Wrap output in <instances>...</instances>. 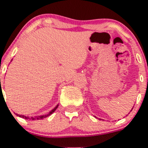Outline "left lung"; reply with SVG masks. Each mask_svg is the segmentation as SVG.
<instances>
[{
  "instance_id": "8db88e82",
  "label": "left lung",
  "mask_w": 148,
  "mask_h": 148,
  "mask_svg": "<svg viewBox=\"0 0 148 148\" xmlns=\"http://www.w3.org/2000/svg\"><path fill=\"white\" fill-rule=\"evenodd\" d=\"M132 109H133V108H132ZM132 110H131V111H132ZM99 120H101V119H99Z\"/></svg>"
}]
</instances>
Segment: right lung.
Returning <instances> with one entry per match:
<instances>
[{"instance_id": "1", "label": "right lung", "mask_w": 148, "mask_h": 148, "mask_svg": "<svg viewBox=\"0 0 148 148\" xmlns=\"http://www.w3.org/2000/svg\"><path fill=\"white\" fill-rule=\"evenodd\" d=\"M12 61V60H11ZM58 106H59V104H57V105L56 106V107H54V108L53 109V110H51V111L49 112V113H48L47 114H44V115H41V116H35V117H27V116H25V115H22V114H16V115L18 116V117H22V118L23 119H26V120H42V119L44 118H46V117H47L48 116L51 115V114H52V113L53 112L55 111V110H56V108L58 107Z\"/></svg>"}]
</instances>
